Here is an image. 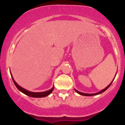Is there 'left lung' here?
Returning <instances> with one entry per match:
<instances>
[{
  "instance_id": "left-lung-1",
  "label": "left lung",
  "mask_w": 125,
  "mask_h": 125,
  "mask_svg": "<svg viewBox=\"0 0 125 125\" xmlns=\"http://www.w3.org/2000/svg\"><path fill=\"white\" fill-rule=\"evenodd\" d=\"M114 79H115V78H114ZM113 80H114V79H113ZM113 80L112 81H111V83H110V84L108 85V86L106 87V88H104V89H103V90H101V91H100V92L96 93H93V94H88V93H81V92H79V91H77V90H76V89H75V91H76V92L78 93V94H81V95H83V96H90L97 95V94H101V93H103L104 91H105L106 90V89H108V88H109V87H110V86H111V83H113Z\"/></svg>"
}]
</instances>
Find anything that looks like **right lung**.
<instances>
[{
  "label": "right lung",
  "mask_w": 125,
  "mask_h": 125,
  "mask_svg": "<svg viewBox=\"0 0 125 125\" xmlns=\"http://www.w3.org/2000/svg\"><path fill=\"white\" fill-rule=\"evenodd\" d=\"M11 76H12V80L14 83V84L15 85V86L17 87V89L19 90L20 91H21L22 93H23L24 94H26V95L29 96L30 97H32V98H43V97H46L47 96H48L49 94H51L52 93V91H53L54 89V87L52 88V89H49L47 91H44V92H40V93H34V92H31V91H27L26 89H24L22 87H21L19 85L17 84L16 83V82L15 81L14 79H13V77L12 76V74H11Z\"/></svg>",
  "instance_id": "1"
}]
</instances>
